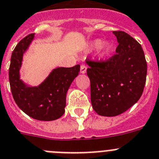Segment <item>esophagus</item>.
Wrapping results in <instances>:
<instances>
[{
    "label": "esophagus",
    "instance_id": "esophagus-1",
    "mask_svg": "<svg viewBox=\"0 0 159 159\" xmlns=\"http://www.w3.org/2000/svg\"><path fill=\"white\" fill-rule=\"evenodd\" d=\"M86 70H87L86 65L81 64V68H80V71H81V74H84V73H86Z\"/></svg>",
    "mask_w": 159,
    "mask_h": 159
}]
</instances>
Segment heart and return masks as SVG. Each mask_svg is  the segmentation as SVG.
<instances>
[{
  "label": "heart",
  "mask_w": 159,
  "mask_h": 159,
  "mask_svg": "<svg viewBox=\"0 0 159 159\" xmlns=\"http://www.w3.org/2000/svg\"><path fill=\"white\" fill-rule=\"evenodd\" d=\"M102 44V41L100 40L97 39L93 41V42L91 43L92 48H98L100 47ZM111 49H112V44L111 43H104L103 45H101V47L100 48V50H99V56H101V57H103V56H106L111 52Z\"/></svg>",
  "instance_id": "obj_1"
}]
</instances>
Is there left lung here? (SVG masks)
Listing matches in <instances>:
<instances>
[{
    "label": "left lung",
    "mask_w": 159,
    "mask_h": 159,
    "mask_svg": "<svg viewBox=\"0 0 159 159\" xmlns=\"http://www.w3.org/2000/svg\"><path fill=\"white\" fill-rule=\"evenodd\" d=\"M118 45L106 60L87 59L91 103L98 115L113 117L134 105L146 83L147 62L141 45L121 30L113 31Z\"/></svg>",
    "instance_id": "8db88e82"
}]
</instances>
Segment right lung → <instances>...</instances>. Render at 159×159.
Here are the masks:
<instances>
[{
  "label": "right lung",
  "instance_id": "1",
  "mask_svg": "<svg viewBox=\"0 0 159 159\" xmlns=\"http://www.w3.org/2000/svg\"><path fill=\"white\" fill-rule=\"evenodd\" d=\"M34 35L23 38L13 50L9 66L10 88L15 102L24 113L39 121H53L64 114L66 92L78 75L80 65L54 69L38 87L26 85L19 79V68Z\"/></svg>",
  "mask_w": 159,
  "mask_h": 159
}]
</instances>
